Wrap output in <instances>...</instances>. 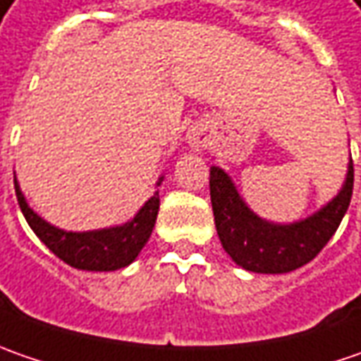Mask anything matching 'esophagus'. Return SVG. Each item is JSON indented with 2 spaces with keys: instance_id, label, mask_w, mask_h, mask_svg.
Listing matches in <instances>:
<instances>
[{
  "instance_id": "obj_1",
  "label": "esophagus",
  "mask_w": 361,
  "mask_h": 361,
  "mask_svg": "<svg viewBox=\"0 0 361 361\" xmlns=\"http://www.w3.org/2000/svg\"><path fill=\"white\" fill-rule=\"evenodd\" d=\"M188 138H190V145L195 146V148H202V146L207 145V134L201 130H195Z\"/></svg>"
}]
</instances>
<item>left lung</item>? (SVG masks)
I'll use <instances>...</instances> for the list:
<instances>
[{
    "instance_id": "obj_1",
    "label": "left lung",
    "mask_w": 361,
    "mask_h": 361,
    "mask_svg": "<svg viewBox=\"0 0 361 361\" xmlns=\"http://www.w3.org/2000/svg\"><path fill=\"white\" fill-rule=\"evenodd\" d=\"M209 187L216 235L227 255L253 273H289L310 263L340 227L352 201L354 162L350 157L340 192L313 215L293 223H273L253 213L221 166H211Z\"/></svg>"
}]
</instances>
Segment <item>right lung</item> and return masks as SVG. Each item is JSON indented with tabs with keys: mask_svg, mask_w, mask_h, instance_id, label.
Returning <instances> with one entry per match:
<instances>
[{
	"mask_svg": "<svg viewBox=\"0 0 361 361\" xmlns=\"http://www.w3.org/2000/svg\"><path fill=\"white\" fill-rule=\"evenodd\" d=\"M164 176H160L157 187H160ZM16 197L27 225L32 227L39 241L48 247L56 257H60L70 267L82 271H116L128 267L142 247L150 239L157 215H159V190L138 209L130 221L94 231H63L48 223L27 204L21 192L18 178H13Z\"/></svg>",
	"mask_w": 361,
	"mask_h": 361,
	"instance_id": "1",
	"label": "right lung"
}]
</instances>
